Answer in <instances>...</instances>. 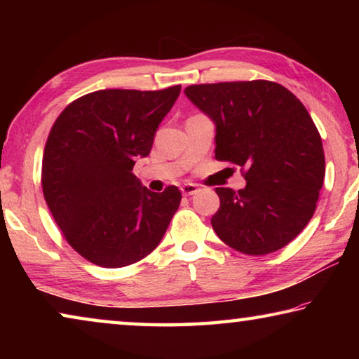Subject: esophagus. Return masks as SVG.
Instances as JSON below:
<instances>
[{"instance_id": "obj_1", "label": "esophagus", "mask_w": 359, "mask_h": 359, "mask_svg": "<svg viewBox=\"0 0 359 359\" xmlns=\"http://www.w3.org/2000/svg\"><path fill=\"white\" fill-rule=\"evenodd\" d=\"M180 190L182 194H185V196H191V194L199 191V187L196 184H184L180 187Z\"/></svg>"}]
</instances>
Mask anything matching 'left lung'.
<instances>
[{"label":"left lung","instance_id":"left-lung-1","mask_svg":"<svg viewBox=\"0 0 359 359\" xmlns=\"http://www.w3.org/2000/svg\"><path fill=\"white\" fill-rule=\"evenodd\" d=\"M215 123V158L244 169L245 188H215L212 228L245 255L290 244L317 209L325 180L320 133L307 109L271 81L199 83L185 88Z\"/></svg>","mask_w":359,"mask_h":359}]
</instances>
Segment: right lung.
Returning a JSON list of instances; mask_svg holds the SVG:
<instances>
[{"label": "right lung", "instance_id": "obj_1", "mask_svg": "<svg viewBox=\"0 0 359 359\" xmlns=\"http://www.w3.org/2000/svg\"><path fill=\"white\" fill-rule=\"evenodd\" d=\"M180 85L156 92L98 90L72 101L48 133L42 191L74 250L101 267H123L160 244L182 193H154L133 174L150 154Z\"/></svg>", "mask_w": 359, "mask_h": 359}]
</instances>
